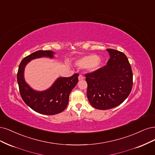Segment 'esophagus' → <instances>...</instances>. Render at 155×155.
I'll list each match as a JSON object with an SVG mask.
<instances>
[{"label": "esophagus", "mask_w": 155, "mask_h": 155, "mask_svg": "<svg viewBox=\"0 0 155 155\" xmlns=\"http://www.w3.org/2000/svg\"><path fill=\"white\" fill-rule=\"evenodd\" d=\"M83 79H84L83 76H82V75H79L78 76V80H79V81H82V80H83Z\"/></svg>", "instance_id": "obj_1"}]
</instances>
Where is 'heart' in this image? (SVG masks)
I'll return each instance as SVG.
<instances>
[{"label":"heart","mask_w":155,"mask_h":155,"mask_svg":"<svg viewBox=\"0 0 155 155\" xmlns=\"http://www.w3.org/2000/svg\"><path fill=\"white\" fill-rule=\"evenodd\" d=\"M75 63L81 68H87L89 72H94L102 67L104 61L97 54H90L78 59Z\"/></svg>","instance_id":"obj_1"}]
</instances>
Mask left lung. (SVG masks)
Wrapping results in <instances>:
<instances>
[{
    "label": "left lung",
    "instance_id": "1",
    "mask_svg": "<svg viewBox=\"0 0 155 155\" xmlns=\"http://www.w3.org/2000/svg\"><path fill=\"white\" fill-rule=\"evenodd\" d=\"M107 51L110 58L106 66L86 74L88 101L93 107L101 110L119 106L133 87V73L126 54L112 49Z\"/></svg>",
    "mask_w": 155,
    "mask_h": 155
}]
</instances>
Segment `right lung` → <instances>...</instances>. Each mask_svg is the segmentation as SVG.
Returning <instances> with one entry per match:
<instances>
[{"label": "right lung", "instance_id": "obj_1", "mask_svg": "<svg viewBox=\"0 0 155 155\" xmlns=\"http://www.w3.org/2000/svg\"><path fill=\"white\" fill-rule=\"evenodd\" d=\"M54 54L56 53L48 50L33 53L21 61L17 73L19 91L24 102L35 111L46 115L60 113L66 108L69 94L77 85L79 74L75 73L69 77H59L46 90L37 91L25 81L24 70L32 60L43 57L53 59Z\"/></svg>", "mask_w": 155, "mask_h": 155}]
</instances>
